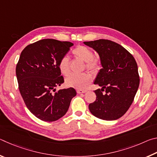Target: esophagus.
<instances>
[{"instance_id":"obj_1","label":"esophagus","mask_w":157,"mask_h":157,"mask_svg":"<svg viewBox=\"0 0 157 157\" xmlns=\"http://www.w3.org/2000/svg\"><path fill=\"white\" fill-rule=\"evenodd\" d=\"M86 90H81V89H78V90H77V93H78V94H84V93H86Z\"/></svg>"}]
</instances>
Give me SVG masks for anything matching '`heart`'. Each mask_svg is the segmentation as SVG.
Listing matches in <instances>:
<instances>
[{
	"instance_id": "b5f03b06",
	"label": "heart",
	"mask_w": 157,
	"mask_h": 157,
	"mask_svg": "<svg viewBox=\"0 0 157 157\" xmlns=\"http://www.w3.org/2000/svg\"><path fill=\"white\" fill-rule=\"evenodd\" d=\"M73 55L75 57L86 62V67L89 70L95 71L99 68V63L94 59V54L89 48L84 46H78L73 50ZM59 69L63 75L70 73V61L67 56H63L59 62ZM92 81V77L89 73H82L80 75H69L66 79V86L77 89H83L88 86Z\"/></svg>"
}]
</instances>
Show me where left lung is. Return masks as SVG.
Returning <instances> with one entry per match:
<instances>
[{"label": "left lung", "instance_id": "8db88e82", "mask_svg": "<svg viewBox=\"0 0 157 157\" xmlns=\"http://www.w3.org/2000/svg\"><path fill=\"white\" fill-rule=\"evenodd\" d=\"M84 44L98 52L102 66L94 81L102 89L94 91L96 100L89 104V110L102 120H117L129 109L139 89L136 60L124 48L112 41L99 39Z\"/></svg>", "mask_w": 157, "mask_h": 157}]
</instances>
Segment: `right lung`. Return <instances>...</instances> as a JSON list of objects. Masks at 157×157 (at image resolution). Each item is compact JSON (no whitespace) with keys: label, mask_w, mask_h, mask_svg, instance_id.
Masks as SVG:
<instances>
[{"label":"right lung","mask_w":157,"mask_h":157,"mask_svg":"<svg viewBox=\"0 0 157 157\" xmlns=\"http://www.w3.org/2000/svg\"><path fill=\"white\" fill-rule=\"evenodd\" d=\"M73 44L56 39H41L21 52L16 68L18 89L26 107L36 118L46 122L57 121L67 112L77 93L72 87H55L63 83L59 62Z\"/></svg>","instance_id":"1"}]
</instances>
